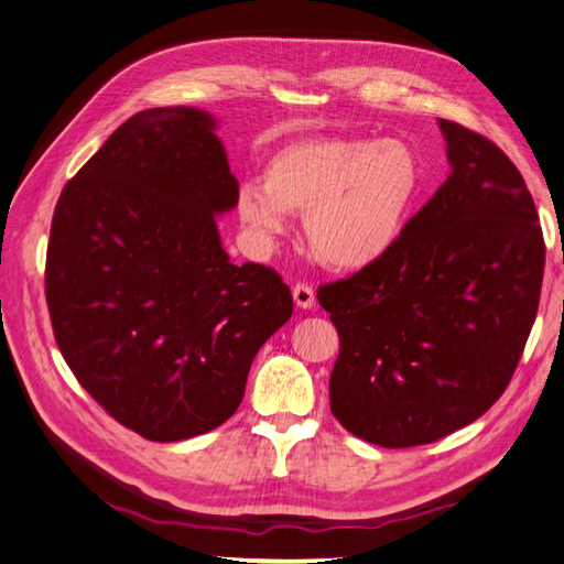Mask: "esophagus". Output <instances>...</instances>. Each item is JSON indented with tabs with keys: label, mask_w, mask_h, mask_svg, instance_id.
<instances>
[{
	"label": "esophagus",
	"mask_w": 564,
	"mask_h": 564,
	"mask_svg": "<svg viewBox=\"0 0 564 564\" xmlns=\"http://www.w3.org/2000/svg\"><path fill=\"white\" fill-rule=\"evenodd\" d=\"M293 297H295L297 307H303V310L314 307V288L305 281H300V283L293 285Z\"/></svg>",
	"instance_id": "obj_1"
}]
</instances>
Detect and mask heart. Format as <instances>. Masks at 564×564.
Returning a JSON list of instances; mask_svg holds the SVG:
<instances>
[{
	"label": "heart",
	"instance_id": "heart-1",
	"mask_svg": "<svg viewBox=\"0 0 564 564\" xmlns=\"http://www.w3.org/2000/svg\"><path fill=\"white\" fill-rule=\"evenodd\" d=\"M423 189L421 159L405 139L314 137L271 155L264 187L242 185L238 214L267 240L285 230V214H305L314 257L358 271L394 250Z\"/></svg>",
	"mask_w": 564,
	"mask_h": 564
}]
</instances>
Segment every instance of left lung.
Returning <instances> with one entry per match:
<instances>
[{
	"label": "left lung",
	"instance_id": "1",
	"mask_svg": "<svg viewBox=\"0 0 564 564\" xmlns=\"http://www.w3.org/2000/svg\"><path fill=\"white\" fill-rule=\"evenodd\" d=\"M452 175L394 250L324 283L338 332L332 413L379 447L430 444L502 397L541 300L545 242L517 165L474 129L440 120Z\"/></svg>",
	"mask_w": 564,
	"mask_h": 564
}]
</instances>
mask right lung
Instances as JSON below:
<instances>
[{
	"instance_id": "add662e5",
	"label": "right lung",
	"mask_w": 564,
	"mask_h": 564,
	"mask_svg": "<svg viewBox=\"0 0 564 564\" xmlns=\"http://www.w3.org/2000/svg\"><path fill=\"white\" fill-rule=\"evenodd\" d=\"M238 194L212 117L177 105L117 127L55 206V341L102 411L151 442L226 423L257 350L293 314L276 269L235 267L220 247L214 214Z\"/></svg>"
}]
</instances>
